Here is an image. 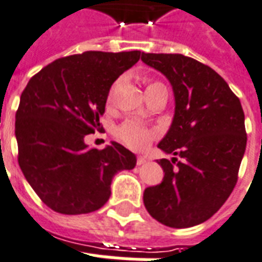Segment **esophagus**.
I'll list each match as a JSON object with an SVG mask.
<instances>
[{
    "instance_id": "1",
    "label": "esophagus",
    "mask_w": 262,
    "mask_h": 262,
    "mask_svg": "<svg viewBox=\"0 0 262 262\" xmlns=\"http://www.w3.org/2000/svg\"><path fill=\"white\" fill-rule=\"evenodd\" d=\"M148 159L145 156H137V165H141V164H145Z\"/></svg>"
}]
</instances>
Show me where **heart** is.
<instances>
[{
    "mask_svg": "<svg viewBox=\"0 0 262 262\" xmlns=\"http://www.w3.org/2000/svg\"><path fill=\"white\" fill-rule=\"evenodd\" d=\"M161 83L159 82H149L148 83V87L159 86ZM114 89H116V84L110 89L109 97H107V101L112 102L113 99V93H114ZM159 135V132L155 129V127H150L148 125H144L141 122H137V121H125L124 124H121L120 126L116 129V137L120 140L124 145H126L127 148L135 150H142L145 149L146 146L149 145L150 142L155 140Z\"/></svg>",
    "mask_w": 262,
    "mask_h": 262,
    "instance_id": "obj_1",
    "label": "heart"
}]
</instances>
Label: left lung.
Here are the masks:
<instances>
[{"label":"left lung","instance_id":"left-lung-1","mask_svg":"<svg viewBox=\"0 0 262 262\" xmlns=\"http://www.w3.org/2000/svg\"><path fill=\"white\" fill-rule=\"evenodd\" d=\"M141 60L165 75L175 95L173 121L157 145L175 157L157 160L164 178L145 188L144 205L165 226H195L211 218L234 190L246 148L245 114L222 76L201 61L144 52Z\"/></svg>","mask_w":262,"mask_h":262}]
</instances>
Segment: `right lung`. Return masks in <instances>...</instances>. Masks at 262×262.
I'll return each mask as SVG.
<instances>
[{
    "mask_svg": "<svg viewBox=\"0 0 262 262\" xmlns=\"http://www.w3.org/2000/svg\"><path fill=\"white\" fill-rule=\"evenodd\" d=\"M140 51L60 57L32 76L16 113L18 165L44 203L67 215L87 214L109 201L113 176L133 169L136 156L118 142L89 148L102 129L110 87L135 66Z\"/></svg>",
    "mask_w": 262,
    "mask_h": 262,
    "instance_id": "obj_1",
    "label": "right lung"
}]
</instances>
